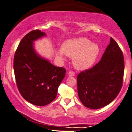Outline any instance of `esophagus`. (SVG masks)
Returning <instances> with one entry per match:
<instances>
[{
    "label": "esophagus",
    "mask_w": 132,
    "mask_h": 132,
    "mask_svg": "<svg viewBox=\"0 0 132 132\" xmlns=\"http://www.w3.org/2000/svg\"><path fill=\"white\" fill-rule=\"evenodd\" d=\"M75 73L73 71H70L68 73V75L69 76H75Z\"/></svg>",
    "instance_id": "esophagus-1"
}]
</instances>
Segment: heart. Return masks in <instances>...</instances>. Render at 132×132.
<instances>
[{"label": "heart", "mask_w": 132, "mask_h": 132, "mask_svg": "<svg viewBox=\"0 0 132 132\" xmlns=\"http://www.w3.org/2000/svg\"><path fill=\"white\" fill-rule=\"evenodd\" d=\"M100 52L99 45L86 37L69 39L62 44V50L57 51L61 57L65 54L73 57V64L76 69L86 70L95 62Z\"/></svg>", "instance_id": "1"}]
</instances>
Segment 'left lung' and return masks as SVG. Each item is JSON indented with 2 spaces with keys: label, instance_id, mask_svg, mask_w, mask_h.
Segmentation results:
<instances>
[{
  "label": "left lung",
  "instance_id": "left-lung-1",
  "mask_svg": "<svg viewBox=\"0 0 132 132\" xmlns=\"http://www.w3.org/2000/svg\"><path fill=\"white\" fill-rule=\"evenodd\" d=\"M124 56L112 37L101 59L95 66L81 71L77 77L78 93L85 107L98 109L112 102L123 84Z\"/></svg>",
  "mask_w": 132,
  "mask_h": 132
}]
</instances>
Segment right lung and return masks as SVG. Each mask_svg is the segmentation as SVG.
Returning <instances> with one entry per match:
<instances>
[{
    "mask_svg": "<svg viewBox=\"0 0 132 132\" xmlns=\"http://www.w3.org/2000/svg\"><path fill=\"white\" fill-rule=\"evenodd\" d=\"M32 30L22 38L14 57V71L20 95L31 104L44 106L56 98L66 70L51 64L35 52L33 41L44 36Z\"/></svg>",
    "mask_w": 132,
    "mask_h": 132,
    "instance_id": "1",
    "label": "right lung"
}]
</instances>
